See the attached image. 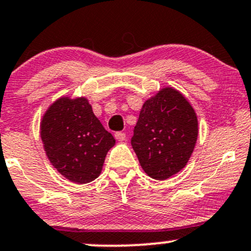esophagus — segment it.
Returning a JSON list of instances; mask_svg holds the SVG:
<instances>
[{"instance_id": "esophagus-1", "label": "esophagus", "mask_w": 251, "mask_h": 251, "mask_svg": "<svg viewBox=\"0 0 251 251\" xmlns=\"http://www.w3.org/2000/svg\"><path fill=\"white\" fill-rule=\"evenodd\" d=\"M114 137H115V139H117V141L124 142L126 139V133H124V132H115Z\"/></svg>"}]
</instances>
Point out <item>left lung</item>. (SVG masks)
<instances>
[{
    "mask_svg": "<svg viewBox=\"0 0 251 251\" xmlns=\"http://www.w3.org/2000/svg\"><path fill=\"white\" fill-rule=\"evenodd\" d=\"M197 136L194 108L178 90L163 88L144 102L131 144L144 172L165 180L185 167Z\"/></svg>",
    "mask_w": 251,
    "mask_h": 251,
    "instance_id": "1",
    "label": "left lung"
}]
</instances>
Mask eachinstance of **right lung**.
Masks as SVG:
<instances>
[{"mask_svg": "<svg viewBox=\"0 0 251 251\" xmlns=\"http://www.w3.org/2000/svg\"><path fill=\"white\" fill-rule=\"evenodd\" d=\"M41 138L50 163L77 184L100 176L105 155L115 144L85 97L56 100L42 119Z\"/></svg>", "mask_w": 251, "mask_h": 251, "instance_id": "1", "label": "right lung"}]
</instances>
